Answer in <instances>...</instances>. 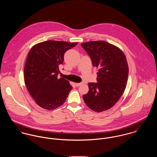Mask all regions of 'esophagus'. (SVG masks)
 <instances>
[{"label":"esophagus","instance_id":"34e87169","mask_svg":"<svg viewBox=\"0 0 157 157\" xmlns=\"http://www.w3.org/2000/svg\"><path fill=\"white\" fill-rule=\"evenodd\" d=\"M82 84V83H76V87H79L80 86H81Z\"/></svg>","mask_w":157,"mask_h":157}]
</instances>
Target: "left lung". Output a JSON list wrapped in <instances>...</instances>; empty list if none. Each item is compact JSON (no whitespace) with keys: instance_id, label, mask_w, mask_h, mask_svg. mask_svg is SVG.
<instances>
[{"instance_id":"left-lung-1","label":"left lung","mask_w":157,"mask_h":157,"mask_svg":"<svg viewBox=\"0 0 157 157\" xmlns=\"http://www.w3.org/2000/svg\"><path fill=\"white\" fill-rule=\"evenodd\" d=\"M82 47L98 69V82L88 83L89 91L83 95L88 108L102 112L112 108L122 96L127 82L128 65L126 56L118 47L104 41L83 43Z\"/></svg>"}]
</instances>
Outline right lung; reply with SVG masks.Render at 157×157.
<instances>
[{"instance_id":"obj_1","label":"right lung","mask_w":157,"mask_h":157,"mask_svg":"<svg viewBox=\"0 0 157 157\" xmlns=\"http://www.w3.org/2000/svg\"><path fill=\"white\" fill-rule=\"evenodd\" d=\"M78 44L48 40L36 44L28 53L25 69L27 89L40 107L54 109L63 104L72 89L69 81L58 78L65 52Z\"/></svg>"}]
</instances>
